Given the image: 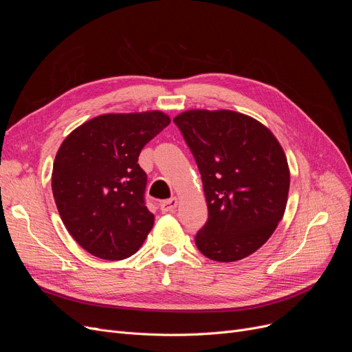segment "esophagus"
<instances>
[{"mask_svg":"<svg viewBox=\"0 0 352 352\" xmlns=\"http://www.w3.org/2000/svg\"><path fill=\"white\" fill-rule=\"evenodd\" d=\"M177 207V198L176 197H172L168 198L166 201H163L162 204H160V208H162L163 212H173Z\"/></svg>","mask_w":352,"mask_h":352,"instance_id":"esophagus-1","label":"esophagus"}]
</instances>
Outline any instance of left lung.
<instances>
[{"instance_id":"8db88e82","label":"left lung","mask_w":352,"mask_h":352,"mask_svg":"<svg viewBox=\"0 0 352 352\" xmlns=\"http://www.w3.org/2000/svg\"><path fill=\"white\" fill-rule=\"evenodd\" d=\"M173 122L195 158L208 207L197 248L221 263L248 257L286 208L289 168L280 144L260 122L230 110H189Z\"/></svg>"}]
</instances>
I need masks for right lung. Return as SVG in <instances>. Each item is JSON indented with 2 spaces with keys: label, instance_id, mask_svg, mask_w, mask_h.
<instances>
[{
  "label": "right lung",
  "instance_id": "right-lung-1",
  "mask_svg": "<svg viewBox=\"0 0 352 352\" xmlns=\"http://www.w3.org/2000/svg\"><path fill=\"white\" fill-rule=\"evenodd\" d=\"M168 123L162 111L104 114L63 141L52 167V195L73 239L95 257H131L153 229L146 173L138 157Z\"/></svg>",
  "mask_w": 352,
  "mask_h": 352
}]
</instances>
